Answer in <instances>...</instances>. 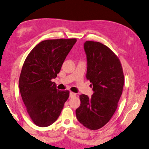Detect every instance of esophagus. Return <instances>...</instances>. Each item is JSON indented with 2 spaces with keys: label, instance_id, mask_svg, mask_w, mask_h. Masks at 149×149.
<instances>
[{
  "label": "esophagus",
  "instance_id": "34e87169",
  "mask_svg": "<svg viewBox=\"0 0 149 149\" xmlns=\"http://www.w3.org/2000/svg\"><path fill=\"white\" fill-rule=\"evenodd\" d=\"M77 97V93L70 92V97Z\"/></svg>",
  "mask_w": 149,
  "mask_h": 149
}]
</instances>
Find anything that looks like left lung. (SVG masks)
<instances>
[{
	"label": "left lung",
	"mask_w": 149,
	"mask_h": 149,
	"mask_svg": "<svg viewBox=\"0 0 149 149\" xmlns=\"http://www.w3.org/2000/svg\"><path fill=\"white\" fill-rule=\"evenodd\" d=\"M86 79L93 86L91 97L80 95L76 116L87 128L95 130L107 124L115 113L124 84L123 69L118 56L103 44L88 40ZM91 84V85H92Z\"/></svg>",
	"instance_id": "8db88e82"
}]
</instances>
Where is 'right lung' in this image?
Masks as SVG:
<instances>
[{"label":"right lung","instance_id":"right-lung-1","mask_svg":"<svg viewBox=\"0 0 149 149\" xmlns=\"http://www.w3.org/2000/svg\"><path fill=\"white\" fill-rule=\"evenodd\" d=\"M76 42V38L43 40L26 57L19 88L26 110L36 126L47 127L56 122L69 97V91L57 90L52 80Z\"/></svg>","mask_w":149,"mask_h":149}]
</instances>
